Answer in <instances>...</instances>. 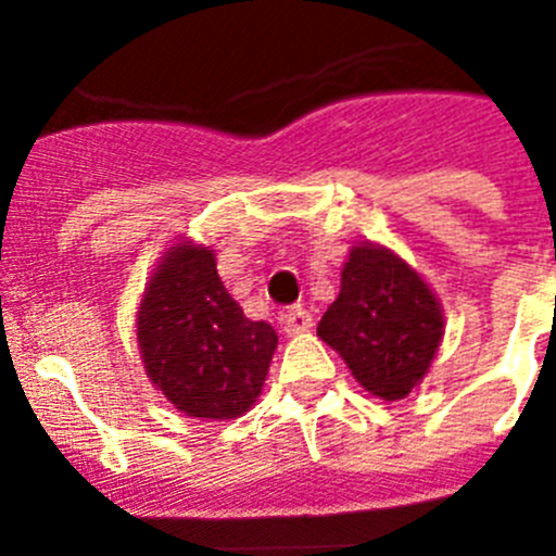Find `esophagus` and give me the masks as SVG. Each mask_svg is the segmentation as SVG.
<instances>
[{
  "label": "esophagus",
  "mask_w": 556,
  "mask_h": 556,
  "mask_svg": "<svg viewBox=\"0 0 556 556\" xmlns=\"http://www.w3.org/2000/svg\"><path fill=\"white\" fill-rule=\"evenodd\" d=\"M281 326H283V331L289 333V337H294V333L308 331L314 323H312V314H308L306 308L292 306V308H287V312L281 314Z\"/></svg>",
  "instance_id": "esophagus-1"
}]
</instances>
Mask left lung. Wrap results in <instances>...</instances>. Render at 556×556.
<instances>
[{"mask_svg":"<svg viewBox=\"0 0 556 556\" xmlns=\"http://www.w3.org/2000/svg\"><path fill=\"white\" fill-rule=\"evenodd\" d=\"M443 333V306L424 275L384 244H353L317 337L358 384L381 401L406 397L429 372Z\"/></svg>","mask_w":556,"mask_h":556,"instance_id":"left-lung-1","label":"left lung"}]
</instances>
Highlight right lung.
<instances>
[{
	"mask_svg": "<svg viewBox=\"0 0 556 556\" xmlns=\"http://www.w3.org/2000/svg\"><path fill=\"white\" fill-rule=\"evenodd\" d=\"M152 387L178 412L236 420L258 401L278 333L244 317L223 287L214 248L180 239L161 255L136 312Z\"/></svg>",
	"mask_w": 556,
	"mask_h": 556,
	"instance_id": "add662e5",
	"label": "right lung"
}]
</instances>
